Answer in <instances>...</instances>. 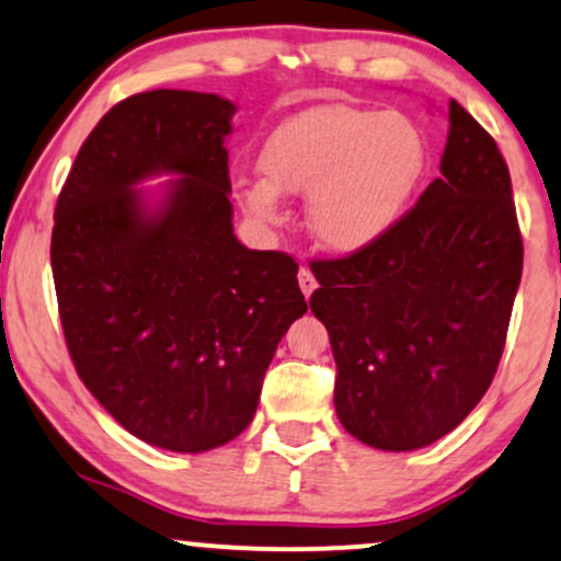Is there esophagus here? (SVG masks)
I'll use <instances>...</instances> for the list:
<instances>
[{"label": "esophagus", "mask_w": 561, "mask_h": 561, "mask_svg": "<svg viewBox=\"0 0 561 561\" xmlns=\"http://www.w3.org/2000/svg\"><path fill=\"white\" fill-rule=\"evenodd\" d=\"M297 282H300V289H302V295H305V297L313 295V289L318 287L316 276H313V272H310L308 266H302L300 272H297Z\"/></svg>", "instance_id": "1"}]
</instances>
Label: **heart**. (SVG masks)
Segmentation results:
<instances>
[{
    "label": "heart",
    "instance_id": "b5f03b06",
    "mask_svg": "<svg viewBox=\"0 0 561 561\" xmlns=\"http://www.w3.org/2000/svg\"><path fill=\"white\" fill-rule=\"evenodd\" d=\"M427 162L422 131L401 113L323 105L289 118L266 139L264 179L240 181L259 222L282 219L279 194L310 196L308 225L336 253L370 248L399 222Z\"/></svg>",
    "mask_w": 561,
    "mask_h": 561
}]
</instances>
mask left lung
Segmentation results:
<instances>
[{"label":"left lung","instance_id":"left-lung-1","mask_svg":"<svg viewBox=\"0 0 561 561\" xmlns=\"http://www.w3.org/2000/svg\"><path fill=\"white\" fill-rule=\"evenodd\" d=\"M439 179L365 251L316 261L310 310L336 359L333 407L378 450H416L481 401L523 274L513 183L497 141L450 101Z\"/></svg>","mask_w":561,"mask_h":561}]
</instances>
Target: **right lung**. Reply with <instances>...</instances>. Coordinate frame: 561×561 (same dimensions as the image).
Segmentation results:
<instances>
[{
    "label": "right lung",
    "instance_id": "1",
    "mask_svg": "<svg viewBox=\"0 0 561 561\" xmlns=\"http://www.w3.org/2000/svg\"><path fill=\"white\" fill-rule=\"evenodd\" d=\"M236 105L150 90L116 103L77 152L54 211L51 268L69 357L134 437L202 453L238 437L289 323L297 264L232 232L225 137ZM176 181L154 208L136 183Z\"/></svg>",
    "mask_w": 561,
    "mask_h": 561
}]
</instances>
